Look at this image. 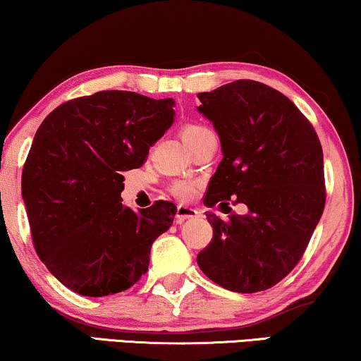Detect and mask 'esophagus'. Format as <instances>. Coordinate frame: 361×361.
Returning a JSON list of instances; mask_svg holds the SVG:
<instances>
[{
    "label": "esophagus",
    "mask_w": 361,
    "mask_h": 361,
    "mask_svg": "<svg viewBox=\"0 0 361 361\" xmlns=\"http://www.w3.org/2000/svg\"><path fill=\"white\" fill-rule=\"evenodd\" d=\"M199 214H200V212L195 210L194 207L179 205V207H177L176 220H177V224H184V221H187V220L195 219V216H199Z\"/></svg>",
    "instance_id": "obj_1"
}]
</instances>
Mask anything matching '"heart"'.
Returning <instances> with one entry per match:
<instances>
[{
    "label": "heart",
    "instance_id": "heart-1",
    "mask_svg": "<svg viewBox=\"0 0 361 361\" xmlns=\"http://www.w3.org/2000/svg\"><path fill=\"white\" fill-rule=\"evenodd\" d=\"M209 133H212L209 128L205 125H200V123H185V125L180 128L182 140H184V142L190 147V149L202 140V137L209 135ZM171 192L172 195L177 197V199L187 200L195 194V184L192 180H185V179L174 180L171 184Z\"/></svg>",
    "mask_w": 361,
    "mask_h": 361
}]
</instances>
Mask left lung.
<instances>
[{"mask_svg": "<svg viewBox=\"0 0 361 361\" xmlns=\"http://www.w3.org/2000/svg\"><path fill=\"white\" fill-rule=\"evenodd\" d=\"M199 98L224 151L205 205L225 209L231 200L250 214L221 220L209 212L214 238L197 263L221 288L259 293L298 266L322 216V146L299 108L261 82L235 80Z\"/></svg>", "mask_w": 361, "mask_h": 361, "instance_id": "8db88e82", "label": "left lung"}]
</instances>
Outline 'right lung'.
<instances>
[{
	"label": "right lung",
	"instance_id": "right-lung-1",
	"mask_svg": "<svg viewBox=\"0 0 361 361\" xmlns=\"http://www.w3.org/2000/svg\"><path fill=\"white\" fill-rule=\"evenodd\" d=\"M174 102L103 90L59 105L41 123L24 162L21 189L34 250L73 293L103 298L146 274L151 245L174 221L156 200L123 207V174L145 164L174 121Z\"/></svg>",
	"mask_w": 361,
	"mask_h": 361
}]
</instances>
